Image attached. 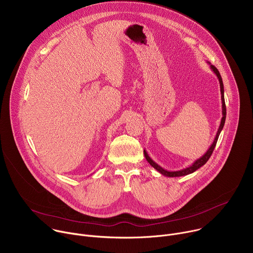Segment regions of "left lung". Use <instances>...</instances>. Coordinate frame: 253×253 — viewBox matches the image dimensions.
Here are the masks:
<instances>
[{
  "label": "left lung",
  "instance_id": "obj_1",
  "mask_svg": "<svg viewBox=\"0 0 253 253\" xmlns=\"http://www.w3.org/2000/svg\"><path fill=\"white\" fill-rule=\"evenodd\" d=\"M209 65H210V68L211 70L214 72V74L217 76L218 80H219V84H220V92H221V102H222V118H221V122H220V125H219V128L217 130V133H216L215 135V138L212 142V144L210 145V147L208 148V150L205 152V154L203 156H201L200 158H198L197 160H195L193 162L192 165H190L189 167H186L184 169H181V170H178V171H168L164 168H162L160 165H158L156 162H154L150 156L148 155V153L146 152V150L144 149V156H145L146 160L148 161V163L153 167L155 168L159 173H161L162 175L166 176V177H179V176H185V175H188V174H191L193 173L194 171H196L197 169H199L201 166H203L207 161L208 159L210 158L214 148H215V145L216 143H217V140H218V137H219V134L221 132V130L223 129V126H224V123H225V118H226V106H225V101H224V87H223V82H222V78L220 76V73L219 71L216 69L213 65H211V63L207 62Z\"/></svg>",
  "mask_w": 253,
  "mask_h": 253
}]
</instances>
